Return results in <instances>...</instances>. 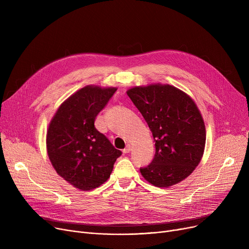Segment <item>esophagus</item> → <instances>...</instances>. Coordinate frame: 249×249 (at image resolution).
<instances>
[{
	"instance_id": "34e87169",
	"label": "esophagus",
	"mask_w": 249,
	"mask_h": 249,
	"mask_svg": "<svg viewBox=\"0 0 249 249\" xmlns=\"http://www.w3.org/2000/svg\"><path fill=\"white\" fill-rule=\"evenodd\" d=\"M132 150V147H131V145H127L124 149H123V153H129L130 151H131Z\"/></svg>"
}]
</instances>
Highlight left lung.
I'll return each instance as SVG.
<instances>
[{
	"label": "left lung",
	"instance_id": "1",
	"mask_svg": "<svg viewBox=\"0 0 249 249\" xmlns=\"http://www.w3.org/2000/svg\"><path fill=\"white\" fill-rule=\"evenodd\" d=\"M146 121L155 141V155L140 173L151 185L172 187L188 178L200 163L206 127L194 100L179 89L161 84L127 90Z\"/></svg>",
	"mask_w": 249,
	"mask_h": 249
}]
</instances>
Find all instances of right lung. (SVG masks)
I'll list each match as a JSON object with an SVG mask.
<instances>
[{"instance_id": "1", "label": "right lung", "mask_w": 249, "mask_h": 249, "mask_svg": "<svg viewBox=\"0 0 249 249\" xmlns=\"http://www.w3.org/2000/svg\"><path fill=\"white\" fill-rule=\"evenodd\" d=\"M116 90L113 87H84L60 105L49 123V160L56 173L78 190L90 191L104 184L122 154L95 127L97 115Z\"/></svg>"}]
</instances>
